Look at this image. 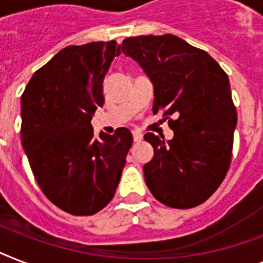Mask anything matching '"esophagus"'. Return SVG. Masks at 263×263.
<instances>
[{"label":"esophagus","mask_w":263,"mask_h":263,"mask_svg":"<svg viewBox=\"0 0 263 263\" xmlns=\"http://www.w3.org/2000/svg\"><path fill=\"white\" fill-rule=\"evenodd\" d=\"M142 138H144V134L140 133V132H136V130H134V132H133V141H134V142H140V141L142 140Z\"/></svg>","instance_id":"1"}]
</instances>
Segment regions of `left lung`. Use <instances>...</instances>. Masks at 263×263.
<instances>
[{
    "instance_id": "left-lung-1",
    "label": "left lung",
    "mask_w": 263,
    "mask_h": 263,
    "mask_svg": "<svg viewBox=\"0 0 263 263\" xmlns=\"http://www.w3.org/2000/svg\"><path fill=\"white\" fill-rule=\"evenodd\" d=\"M122 52L155 84L153 112H161L172 140L145 134L155 156L144 165L152 195L172 208L201 204L218 190L231 164L236 108L227 73L203 49L173 34L137 36Z\"/></svg>"
}]
</instances>
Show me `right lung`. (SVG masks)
<instances>
[{
    "mask_svg": "<svg viewBox=\"0 0 263 263\" xmlns=\"http://www.w3.org/2000/svg\"><path fill=\"white\" fill-rule=\"evenodd\" d=\"M121 53L114 40L69 45L39 68L21 95V144L43 194L77 216L110 203L133 137L95 138L91 116L105 103L103 78Z\"/></svg>",
    "mask_w": 263,
    "mask_h": 263,
    "instance_id": "obj_1",
    "label": "right lung"
}]
</instances>
